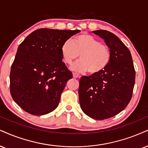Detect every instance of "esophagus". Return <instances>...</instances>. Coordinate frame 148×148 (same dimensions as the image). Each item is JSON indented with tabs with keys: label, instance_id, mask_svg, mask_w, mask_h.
I'll return each mask as SVG.
<instances>
[{
	"label": "esophagus",
	"instance_id": "obj_1",
	"mask_svg": "<svg viewBox=\"0 0 148 148\" xmlns=\"http://www.w3.org/2000/svg\"><path fill=\"white\" fill-rule=\"evenodd\" d=\"M73 76L74 78H78V77H80L79 75L76 73H73Z\"/></svg>",
	"mask_w": 148,
	"mask_h": 148
}]
</instances>
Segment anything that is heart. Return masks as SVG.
<instances>
[{
	"label": "heart",
	"instance_id": "obj_1",
	"mask_svg": "<svg viewBox=\"0 0 148 148\" xmlns=\"http://www.w3.org/2000/svg\"><path fill=\"white\" fill-rule=\"evenodd\" d=\"M60 51L64 62L66 64H71L79 55L81 60L71 66V69L75 71L88 70L89 73L98 74L106 68L110 61L108 47L86 34L75 36L71 41H65Z\"/></svg>",
	"mask_w": 148,
	"mask_h": 148
}]
</instances>
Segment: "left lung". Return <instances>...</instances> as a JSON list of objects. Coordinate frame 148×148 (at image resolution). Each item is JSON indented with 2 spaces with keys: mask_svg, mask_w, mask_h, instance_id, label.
<instances>
[{
  "mask_svg": "<svg viewBox=\"0 0 148 148\" xmlns=\"http://www.w3.org/2000/svg\"><path fill=\"white\" fill-rule=\"evenodd\" d=\"M110 49V61L98 74L83 76L79 80V99L83 112L103 120L124 110L130 102L135 82V71L127 47L114 34L93 31Z\"/></svg>",
  "mask_w": 148,
  "mask_h": 148,
  "instance_id": "8db88e82",
  "label": "left lung"
}]
</instances>
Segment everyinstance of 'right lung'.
Here are the masks:
<instances>
[{"label":"right lung","instance_id":"obj_1","mask_svg":"<svg viewBox=\"0 0 148 148\" xmlns=\"http://www.w3.org/2000/svg\"><path fill=\"white\" fill-rule=\"evenodd\" d=\"M79 30L40 29L18 47L10 72V92L14 101L29 114L53 111L72 73L63 62L62 45Z\"/></svg>","mask_w":148,"mask_h":148}]
</instances>
